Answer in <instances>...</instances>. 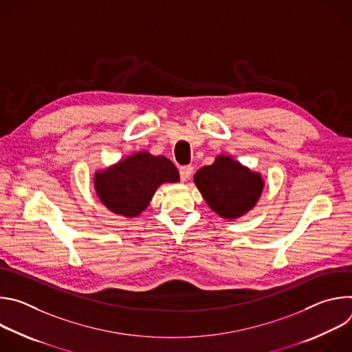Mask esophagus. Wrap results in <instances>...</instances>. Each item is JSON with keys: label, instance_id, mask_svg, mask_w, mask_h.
Masks as SVG:
<instances>
[{"label": "esophagus", "instance_id": "1", "mask_svg": "<svg viewBox=\"0 0 352 352\" xmlns=\"http://www.w3.org/2000/svg\"><path fill=\"white\" fill-rule=\"evenodd\" d=\"M192 173H193V167L192 166H182V167H179V177H181L182 181H188L190 178Z\"/></svg>", "mask_w": 352, "mask_h": 352}]
</instances>
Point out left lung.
I'll return each mask as SVG.
<instances>
[{
    "label": "left lung",
    "mask_w": 352,
    "mask_h": 352,
    "mask_svg": "<svg viewBox=\"0 0 352 352\" xmlns=\"http://www.w3.org/2000/svg\"><path fill=\"white\" fill-rule=\"evenodd\" d=\"M193 179L208 205L224 219H235L249 212L263 188L259 174L227 156H220L212 166L200 168Z\"/></svg>",
    "instance_id": "8db88e82"
}]
</instances>
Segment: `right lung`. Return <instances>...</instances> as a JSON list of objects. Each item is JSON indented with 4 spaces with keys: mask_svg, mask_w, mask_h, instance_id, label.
<instances>
[{
    "mask_svg": "<svg viewBox=\"0 0 352 352\" xmlns=\"http://www.w3.org/2000/svg\"><path fill=\"white\" fill-rule=\"evenodd\" d=\"M177 167L164 156L133 155L94 178L102 202L114 213L128 217L146 209L148 200L163 182H178Z\"/></svg>",
    "mask_w": 352,
    "mask_h": 352,
    "instance_id": "obj_1",
    "label": "right lung"
}]
</instances>
